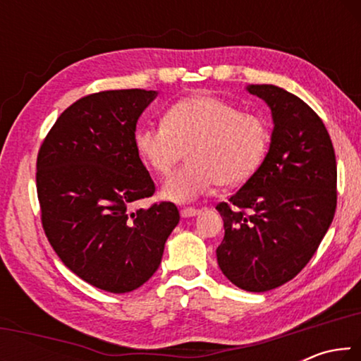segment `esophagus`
Masks as SVG:
<instances>
[{
	"instance_id": "obj_1",
	"label": "esophagus",
	"mask_w": 361,
	"mask_h": 361,
	"mask_svg": "<svg viewBox=\"0 0 361 361\" xmlns=\"http://www.w3.org/2000/svg\"><path fill=\"white\" fill-rule=\"evenodd\" d=\"M199 213H200L199 209H192V207H188V209H183L181 210V216L183 218H191V216L199 215Z\"/></svg>"
}]
</instances>
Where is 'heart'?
Returning <instances> with one entry per match:
<instances>
[{
  "instance_id": "1",
  "label": "heart",
  "mask_w": 361,
  "mask_h": 361,
  "mask_svg": "<svg viewBox=\"0 0 361 361\" xmlns=\"http://www.w3.org/2000/svg\"><path fill=\"white\" fill-rule=\"evenodd\" d=\"M269 129L259 114L240 111L213 95H194L173 103L162 124H143L135 146L151 170L166 175L188 156V164L162 185V197L192 202L216 185L239 186L261 166Z\"/></svg>"
}]
</instances>
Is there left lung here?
Here are the masks:
<instances>
[{"mask_svg":"<svg viewBox=\"0 0 361 361\" xmlns=\"http://www.w3.org/2000/svg\"><path fill=\"white\" fill-rule=\"evenodd\" d=\"M247 90L271 108V146L229 202L216 205L224 239L218 266L245 291L277 288L302 271L336 212L334 148L323 121L299 97L272 84Z\"/></svg>","mask_w":361,"mask_h":361,"instance_id":"8db88e82","label":"left lung"}]
</instances>
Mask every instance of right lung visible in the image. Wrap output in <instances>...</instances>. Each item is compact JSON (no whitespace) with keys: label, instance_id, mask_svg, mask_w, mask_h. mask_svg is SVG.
<instances>
[{"label":"right lung","instance_id":"obj_1","mask_svg":"<svg viewBox=\"0 0 361 361\" xmlns=\"http://www.w3.org/2000/svg\"><path fill=\"white\" fill-rule=\"evenodd\" d=\"M156 90H105L59 116L36 161L41 221L54 252L84 282L129 293L161 264L180 221L175 204H152L154 181L135 146L137 122Z\"/></svg>","mask_w":361,"mask_h":361}]
</instances>
